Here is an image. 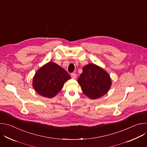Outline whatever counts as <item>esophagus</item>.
<instances>
[{
	"mask_svg": "<svg viewBox=\"0 0 147 147\" xmlns=\"http://www.w3.org/2000/svg\"><path fill=\"white\" fill-rule=\"evenodd\" d=\"M71 77L72 78L74 79V78H76L77 77V74L76 73H73L71 74Z\"/></svg>",
	"mask_w": 147,
	"mask_h": 147,
	"instance_id": "obj_1",
	"label": "esophagus"
}]
</instances>
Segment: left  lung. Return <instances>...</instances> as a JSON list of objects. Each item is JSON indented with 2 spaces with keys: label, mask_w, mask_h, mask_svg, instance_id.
Returning a JSON list of instances; mask_svg holds the SVG:
<instances>
[{
  "label": "left lung",
  "mask_w": 147,
  "mask_h": 147,
  "mask_svg": "<svg viewBox=\"0 0 147 147\" xmlns=\"http://www.w3.org/2000/svg\"><path fill=\"white\" fill-rule=\"evenodd\" d=\"M78 82L84 94L94 99L105 94L112 84L108 73L94 64H88L82 68Z\"/></svg>",
  "instance_id": "obj_1"
}]
</instances>
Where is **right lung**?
I'll list each match as a JSON object with an SVG mask.
<instances>
[{
    "label": "right lung",
    "instance_id": "add662e5",
    "mask_svg": "<svg viewBox=\"0 0 147 147\" xmlns=\"http://www.w3.org/2000/svg\"><path fill=\"white\" fill-rule=\"evenodd\" d=\"M70 78L65 70L51 61L36 71L32 86L39 95L51 98L54 97L61 90L64 83Z\"/></svg>",
    "mask_w": 147,
    "mask_h": 147
}]
</instances>
